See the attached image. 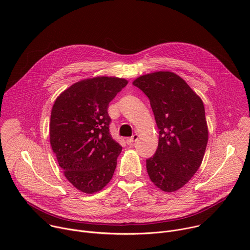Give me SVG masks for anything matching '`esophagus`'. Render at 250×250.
Wrapping results in <instances>:
<instances>
[{
	"label": "esophagus",
	"instance_id": "obj_1",
	"mask_svg": "<svg viewBox=\"0 0 250 250\" xmlns=\"http://www.w3.org/2000/svg\"><path fill=\"white\" fill-rule=\"evenodd\" d=\"M137 138H138V134H137V133H134L131 137L126 138V144H127V145H131V144H133L134 141L137 140Z\"/></svg>",
	"mask_w": 250,
	"mask_h": 250
}]
</instances>
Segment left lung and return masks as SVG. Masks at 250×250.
Here are the masks:
<instances>
[{"label": "left lung", "instance_id": "1", "mask_svg": "<svg viewBox=\"0 0 250 250\" xmlns=\"http://www.w3.org/2000/svg\"><path fill=\"white\" fill-rule=\"evenodd\" d=\"M132 84L150 101L159 129L158 147L146 160L151 182L166 193L186 185L202 164L208 129L200 96L171 71L137 77Z\"/></svg>", "mask_w": 250, "mask_h": 250}]
</instances>
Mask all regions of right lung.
<instances>
[{
  "label": "right lung",
  "mask_w": 250,
  "mask_h": 250,
  "mask_svg": "<svg viewBox=\"0 0 250 250\" xmlns=\"http://www.w3.org/2000/svg\"><path fill=\"white\" fill-rule=\"evenodd\" d=\"M127 80L98 76L83 79L55 100L50 116V146L66 179L94 194L113 178L122 146L110 134L109 103Z\"/></svg>",
  "instance_id": "1"
}]
</instances>
